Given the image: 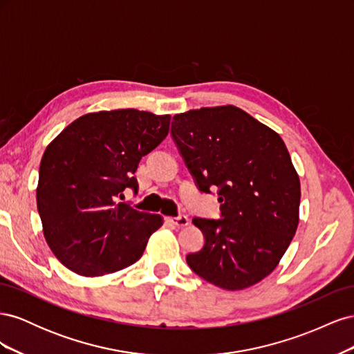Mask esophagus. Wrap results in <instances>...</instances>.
<instances>
[{"instance_id":"34e87169","label":"esophagus","mask_w":354,"mask_h":354,"mask_svg":"<svg viewBox=\"0 0 354 354\" xmlns=\"http://www.w3.org/2000/svg\"><path fill=\"white\" fill-rule=\"evenodd\" d=\"M167 223L173 224V226H177V227H185L189 224V218L186 216H178V217H167L165 218Z\"/></svg>"}]
</instances>
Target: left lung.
Segmentation results:
<instances>
[{"instance_id":"1","label":"left lung","mask_w":354,"mask_h":354,"mask_svg":"<svg viewBox=\"0 0 354 354\" xmlns=\"http://www.w3.org/2000/svg\"><path fill=\"white\" fill-rule=\"evenodd\" d=\"M171 134L199 190L218 187L221 218H194L205 243L189 267L229 291L259 283L299 221V178L281 136L232 104L177 113Z\"/></svg>"}]
</instances>
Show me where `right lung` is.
Segmentation results:
<instances>
[{
	"mask_svg": "<svg viewBox=\"0 0 354 354\" xmlns=\"http://www.w3.org/2000/svg\"><path fill=\"white\" fill-rule=\"evenodd\" d=\"M169 115L137 109L80 116L41 159L37 207L50 250L69 270L103 276L131 266L162 226L159 214L120 202L140 159L164 140Z\"/></svg>",
	"mask_w": 354,
	"mask_h": 354,
	"instance_id": "add662e5",
	"label": "right lung"
}]
</instances>
